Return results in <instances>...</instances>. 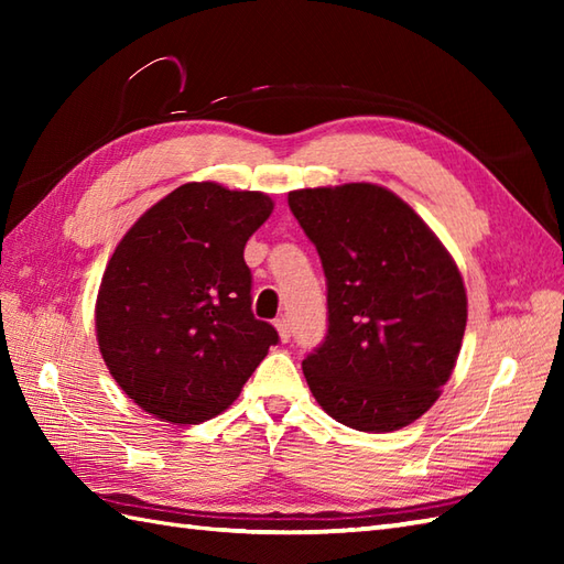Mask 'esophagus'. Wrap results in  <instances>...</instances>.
<instances>
[{"mask_svg":"<svg viewBox=\"0 0 564 564\" xmlns=\"http://www.w3.org/2000/svg\"><path fill=\"white\" fill-rule=\"evenodd\" d=\"M275 329H279V337H281L283 344L291 341V325H289V319H285V317L275 319Z\"/></svg>","mask_w":564,"mask_h":564,"instance_id":"esophagus-1","label":"esophagus"}]
</instances>
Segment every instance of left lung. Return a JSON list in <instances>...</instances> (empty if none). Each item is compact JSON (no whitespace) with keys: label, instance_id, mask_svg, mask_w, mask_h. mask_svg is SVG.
<instances>
[{"label":"left lung","instance_id":"left-lung-1","mask_svg":"<svg viewBox=\"0 0 564 564\" xmlns=\"http://www.w3.org/2000/svg\"><path fill=\"white\" fill-rule=\"evenodd\" d=\"M327 279V334L303 373L332 419L386 434L438 400L458 361L467 297L426 223L376 184L291 191Z\"/></svg>","mask_w":564,"mask_h":564}]
</instances>
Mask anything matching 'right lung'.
<instances>
[{
  "label": "right lung",
  "instance_id": "1",
  "mask_svg": "<svg viewBox=\"0 0 564 564\" xmlns=\"http://www.w3.org/2000/svg\"><path fill=\"white\" fill-rule=\"evenodd\" d=\"M273 210L259 191L174 188L118 242L97 297V339L118 386L162 422L230 406L279 344L251 313L245 245Z\"/></svg>",
  "mask_w": 564,
  "mask_h": 564
}]
</instances>
